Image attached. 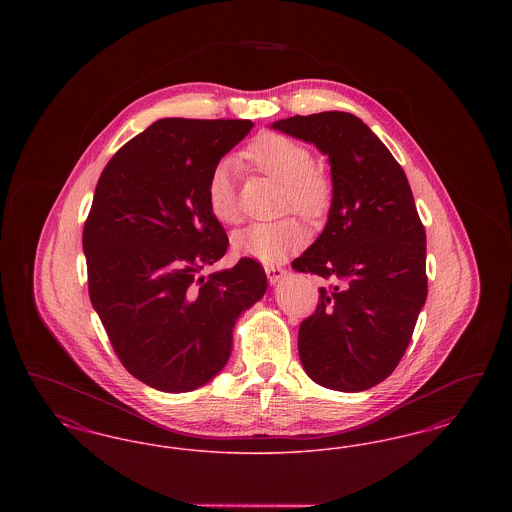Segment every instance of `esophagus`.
<instances>
[{
  "instance_id": "obj_1",
  "label": "esophagus",
  "mask_w": 512,
  "mask_h": 512,
  "mask_svg": "<svg viewBox=\"0 0 512 512\" xmlns=\"http://www.w3.org/2000/svg\"><path fill=\"white\" fill-rule=\"evenodd\" d=\"M265 272H267L270 284H276V282H280L286 276V268L274 265V263H267L265 265Z\"/></svg>"
}]
</instances>
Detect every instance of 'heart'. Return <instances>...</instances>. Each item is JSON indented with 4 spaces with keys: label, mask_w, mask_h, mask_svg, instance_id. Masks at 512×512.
Here are the masks:
<instances>
[{
    "label": "heart",
    "mask_w": 512,
    "mask_h": 512,
    "mask_svg": "<svg viewBox=\"0 0 512 512\" xmlns=\"http://www.w3.org/2000/svg\"><path fill=\"white\" fill-rule=\"evenodd\" d=\"M245 163L282 182V209H293L301 217L317 220L326 215L332 205L334 184L330 174L313 165L309 147L278 132H263L255 136L242 153ZM205 199L211 215L224 224L240 220V201L234 184L232 165L217 163L205 184ZM305 228L293 219L251 222L236 230L232 245L238 253L259 259L263 263H278L305 244Z\"/></svg>",
    "instance_id": "1"
}]
</instances>
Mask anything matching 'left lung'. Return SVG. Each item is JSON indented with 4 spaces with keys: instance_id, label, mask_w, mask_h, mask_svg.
Listing matches in <instances>:
<instances>
[{
    "instance_id": "left-lung-1",
    "label": "left lung",
    "mask_w": 512,
    "mask_h": 512,
    "mask_svg": "<svg viewBox=\"0 0 512 512\" xmlns=\"http://www.w3.org/2000/svg\"><path fill=\"white\" fill-rule=\"evenodd\" d=\"M330 159L328 224L297 272L328 280L299 326V359L324 388L363 391L403 359L428 295L426 230L401 165L365 122L324 111L274 122Z\"/></svg>"
}]
</instances>
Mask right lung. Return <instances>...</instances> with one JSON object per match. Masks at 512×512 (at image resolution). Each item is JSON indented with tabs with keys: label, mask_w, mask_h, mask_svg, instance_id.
<instances>
[{
	"label": "right lung",
	"mask_w": 512,
	"mask_h": 512,
	"mask_svg": "<svg viewBox=\"0 0 512 512\" xmlns=\"http://www.w3.org/2000/svg\"><path fill=\"white\" fill-rule=\"evenodd\" d=\"M251 128L161 119L99 176L82 232L88 292L122 366L155 390L207 384L230 357L236 320L267 292L251 257L201 276L228 249L207 207V176Z\"/></svg>",
	"instance_id": "1"
}]
</instances>
